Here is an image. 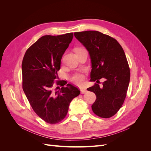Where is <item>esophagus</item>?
I'll return each instance as SVG.
<instances>
[{"instance_id": "obj_1", "label": "esophagus", "mask_w": 151, "mask_h": 151, "mask_svg": "<svg viewBox=\"0 0 151 151\" xmlns=\"http://www.w3.org/2000/svg\"><path fill=\"white\" fill-rule=\"evenodd\" d=\"M87 92H88V91H87V89H81V94H84V93H86Z\"/></svg>"}]
</instances>
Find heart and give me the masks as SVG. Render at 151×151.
Returning <instances> with one entry per match:
<instances>
[{"label":"heart","instance_id":"obj_1","mask_svg":"<svg viewBox=\"0 0 151 151\" xmlns=\"http://www.w3.org/2000/svg\"><path fill=\"white\" fill-rule=\"evenodd\" d=\"M71 80L73 83L76 84H82L84 81V76L81 73H76V74L73 75Z\"/></svg>","mask_w":151,"mask_h":151}]
</instances>
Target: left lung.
Masks as SVG:
<instances>
[{
    "instance_id": "left-lung-1",
    "label": "left lung",
    "mask_w": 151,
    "mask_h": 151,
    "mask_svg": "<svg viewBox=\"0 0 151 151\" xmlns=\"http://www.w3.org/2000/svg\"><path fill=\"white\" fill-rule=\"evenodd\" d=\"M74 36L89 52L90 81L104 79L101 88L95 83L87 89L96 96L93 111L99 117L110 118L122 107L129 85L130 72L125 52L115 39L101 32H76Z\"/></svg>"
}]
</instances>
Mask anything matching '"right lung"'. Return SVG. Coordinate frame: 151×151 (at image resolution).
<instances>
[{
  "label": "right lung",
  "mask_w": 151,
  "mask_h": 151,
  "mask_svg": "<svg viewBox=\"0 0 151 151\" xmlns=\"http://www.w3.org/2000/svg\"><path fill=\"white\" fill-rule=\"evenodd\" d=\"M72 38L73 33L43 36L27 50L22 60V89L26 96L36 115L50 124L65 117L71 101L80 94L78 88L65 81H54L58 79L62 55ZM55 84L62 88L55 90Z\"/></svg>",
  "instance_id": "1"
}]
</instances>
